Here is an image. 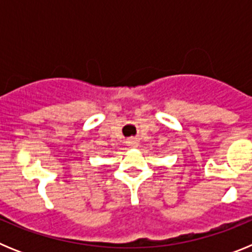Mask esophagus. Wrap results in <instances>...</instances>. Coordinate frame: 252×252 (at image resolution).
I'll return each instance as SVG.
<instances>
[{"label":"esophagus","mask_w":252,"mask_h":252,"mask_svg":"<svg viewBox=\"0 0 252 252\" xmlns=\"http://www.w3.org/2000/svg\"><path fill=\"white\" fill-rule=\"evenodd\" d=\"M127 145L130 146V148H137V146L140 145V142H139V140H136V139H128Z\"/></svg>","instance_id":"esophagus-1"}]
</instances>
